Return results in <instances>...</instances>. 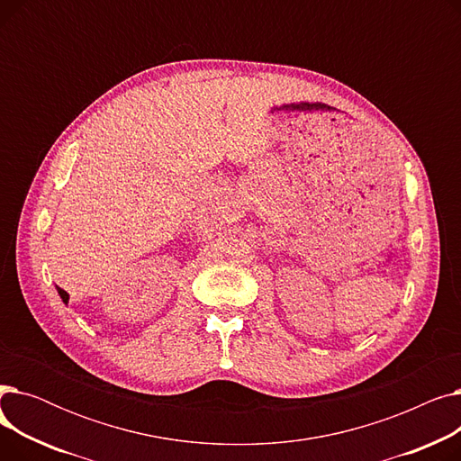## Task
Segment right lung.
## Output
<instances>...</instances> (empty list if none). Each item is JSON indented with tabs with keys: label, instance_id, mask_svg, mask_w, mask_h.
Instances as JSON below:
<instances>
[{
	"label": "right lung",
	"instance_id": "add662e5",
	"mask_svg": "<svg viewBox=\"0 0 461 461\" xmlns=\"http://www.w3.org/2000/svg\"><path fill=\"white\" fill-rule=\"evenodd\" d=\"M58 294H59V297L63 299V303L67 304L68 303V294L65 292V289H61V287H58Z\"/></svg>",
	"mask_w": 461,
	"mask_h": 461
}]
</instances>
